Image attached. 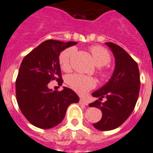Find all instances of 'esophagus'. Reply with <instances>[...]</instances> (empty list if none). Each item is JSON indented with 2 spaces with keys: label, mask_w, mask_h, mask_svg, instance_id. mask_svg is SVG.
I'll use <instances>...</instances> for the list:
<instances>
[{
  "label": "esophagus",
  "mask_w": 153,
  "mask_h": 153,
  "mask_svg": "<svg viewBox=\"0 0 153 153\" xmlns=\"http://www.w3.org/2000/svg\"><path fill=\"white\" fill-rule=\"evenodd\" d=\"M79 103L81 104V105H88V102H87V100L85 99H83V98H81L80 99V101Z\"/></svg>",
  "instance_id": "1"
}]
</instances>
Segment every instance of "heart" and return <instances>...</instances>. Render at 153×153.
Wrapping results in <instances>:
<instances>
[{
  "instance_id": "1",
  "label": "heart",
  "mask_w": 153,
  "mask_h": 153,
  "mask_svg": "<svg viewBox=\"0 0 153 153\" xmlns=\"http://www.w3.org/2000/svg\"><path fill=\"white\" fill-rule=\"evenodd\" d=\"M91 53L94 59V62L98 68H101L109 64L111 57L108 51L101 46H92ZM75 53L73 48H69L62 51L59 56V63L61 68L64 71H69L71 69V62L72 56ZM100 76L105 79L109 76V71L101 69L99 71ZM67 83L74 91L79 95H85L87 92L95 88L96 85V79L81 74H72L68 76Z\"/></svg>"
}]
</instances>
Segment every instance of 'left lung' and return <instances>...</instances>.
<instances>
[{"label":"left lung","instance_id":"left-lung-1","mask_svg":"<svg viewBox=\"0 0 153 153\" xmlns=\"http://www.w3.org/2000/svg\"><path fill=\"white\" fill-rule=\"evenodd\" d=\"M112 51L115 67L109 82L92 93L98 97L90 107L101 110V120L93 126L100 131H109L120 127L134 111L140 89V75L136 62L123 48L113 43H105ZM104 97L105 102H101Z\"/></svg>","mask_w":153,"mask_h":153}]
</instances>
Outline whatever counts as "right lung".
Listing matches in <instances>:
<instances>
[{"label": "right lung", "instance_id": "add662e5", "mask_svg": "<svg viewBox=\"0 0 153 153\" xmlns=\"http://www.w3.org/2000/svg\"><path fill=\"white\" fill-rule=\"evenodd\" d=\"M76 42L46 40L24 57L16 82V100L22 114L35 127L48 129L63 120L68 107L79 102L71 89L61 91L48 88L56 80L62 84L59 55Z\"/></svg>", "mask_w": 153, "mask_h": 153}]
</instances>
